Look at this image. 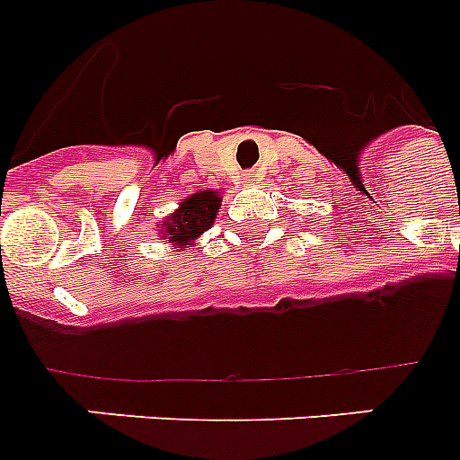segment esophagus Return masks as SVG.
<instances>
[{
  "mask_svg": "<svg viewBox=\"0 0 460 460\" xmlns=\"http://www.w3.org/2000/svg\"><path fill=\"white\" fill-rule=\"evenodd\" d=\"M243 180H246L251 184V181H255V174L253 172H246V174H243Z\"/></svg>",
  "mask_w": 460,
  "mask_h": 460,
  "instance_id": "1",
  "label": "esophagus"
}]
</instances>
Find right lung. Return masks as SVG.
Returning <instances> with one entry per match:
<instances>
[{
    "label": "right lung",
    "mask_w": 460,
    "mask_h": 460,
    "mask_svg": "<svg viewBox=\"0 0 460 460\" xmlns=\"http://www.w3.org/2000/svg\"><path fill=\"white\" fill-rule=\"evenodd\" d=\"M218 207H221V198L217 190H200V193L189 195L180 209H174L172 217L161 223V237L168 239L170 246L177 251L189 249L193 239L214 226Z\"/></svg>",
    "instance_id": "obj_1"
}]
</instances>
